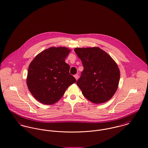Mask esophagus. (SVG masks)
Wrapping results in <instances>:
<instances>
[{
    "mask_svg": "<svg viewBox=\"0 0 148 148\" xmlns=\"http://www.w3.org/2000/svg\"><path fill=\"white\" fill-rule=\"evenodd\" d=\"M74 77H75V79H76V80H77L78 79H79V76L78 74H76V75H74Z\"/></svg>",
    "mask_w": 148,
    "mask_h": 148,
    "instance_id": "esophagus-1",
    "label": "esophagus"
}]
</instances>
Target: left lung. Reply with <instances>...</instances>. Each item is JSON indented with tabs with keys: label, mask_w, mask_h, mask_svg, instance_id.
I'll return each instance as SVG.
<instances>
[{
	"label": "left lung",
	"mask_w": 148,
	"mask_h": 148,
	"mask_svg": "<svg viewBox=\"0 0 148 148\" xmlns=\"http://www.w3.org/2000/svg\"><path fill=\"white\" fill-rule=\"evenodd\" d=\"M84 70L77 81L84 96L94 103H102L115 93L120 80L117 64L99 47L76 48Z\"/></svg>",
	"instance_id": "8db88e82"
}]
</instances>
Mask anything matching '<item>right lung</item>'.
<instances>
[{
    "mask_svg": "<svg viewBox=\"0 0 148 148\" xmlns=\"http://www.w3.org/2000/svg\"><path fill=\"white\" fill-rule=\"evenodd\" d=\"M71 50L65 47H51L38 54L30 63L27 84L33 96L40 103L58 102L66 89L76 82L65 62Z\"/></svg>",
    "mask_w": 148,
    "mask_h": 148,
    "instance_id": "right-lung-1",
    "label": "right lung"
}]
</instances>
